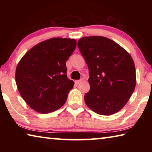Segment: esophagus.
Returning a JSON list of instances; mask_svg holds the SVG:
<instances>
[{
    "mask_svg": "<svg viewBox=\"0 0 152 152\" xmlns=\"http://www.w3.org/2000/svg\"><path fill=\"white\" fill-rule=\"evenodd\" d=\"M82 81H83V79L78 80H76V81H75V83H76V84H78L80 83V82H82Z\"/></svg>",
    "mask_w": 152,
    "mask_h": 152,
    "instance_id": "esophagus-1",
    "label": "esophagus"
}]
</instances>
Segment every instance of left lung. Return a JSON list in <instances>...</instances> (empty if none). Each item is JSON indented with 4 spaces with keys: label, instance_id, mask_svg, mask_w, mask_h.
Wrapping results in <instances>:
<instances>
[{
    "label": "left lung",
    "instance_id": "left-lung-1",
    "mask_svg": "<svg viewBox=\"0 0 152 152\" xmlns=\"http://www.w3.org/2000/svg\"><path fill=\"white\" fill-rule=\"evenodd\" d=\"M78 47L89 70L87 106L97 114L110 115L122 109L136 85L134 62L127 51L102 36L84 37Z\"/></svg>",
    "mask_w": 152,
    "mask_h": 152
}]
</instances>
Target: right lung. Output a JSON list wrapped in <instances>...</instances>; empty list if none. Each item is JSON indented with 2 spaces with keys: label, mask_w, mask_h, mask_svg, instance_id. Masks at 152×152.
<instances>
[{
  "label": "right lung",
  "mask_w": 152,
  "mask_h": 152,
  "mask_svg": "<svg viewBox=\"0 0 152 152\" xmlns=\"http://www.w3.org/2000/svg\"><path fill=\"white\" fill-rule=\"evenodd\" d=\"M76 47L69 38H51L35 45L18 64L15 80L29 106L40 113L54 111L65 103L74 82L67 77L66 61Z\"/></svg>",
  "instance_id": "1"
}]
</instances>
